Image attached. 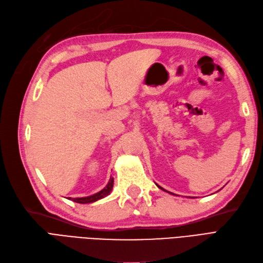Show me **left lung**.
Listing matches in <instances>:
<instances>
[{
    "label": "left lung",
    "instance_id": "8db88e82",
    "mask_svg": "<svg viewBox=\"0 0 263 263\" xmlns=\"http://www.w3.org/2000/svg\"><path fill=\"white\" fill-rule=\"evenodd\" d=\"M158 187H159L160 189H162V190H164V192H167V190H165V189H163V188H162V187H160L159 185H158ZM167 193H170V192H167ZM170 194H172V193H170ZM172 195H174V194H172Z\"/></svg>",
    "mask_w": 263,
    "mask_h": 263
}]
</instances>
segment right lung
Listing matches in <instances>:
<instances>
[{
	"label": "right lung",
	"mask_w": 263,
	"mask_h": 263,
	"mask_svg": "<svg viewBox=\"0 0 263 263\" xmlns=\"http://www.w3.org/2000/svg\"><path fill=\"white\" fill-rule=\"evenodd\" d=\"M113 184H114V179L111 177L110 180H108L107 185L102 189L100 190V192L92 195V196H88V197H81V198H68L69 200L71 199V200L77 202V203H91V202H95V201H98L99 199H102L104 197H106L107 195H110L111 190L113 188Z\"/></svg>",
	"instance_id": "1"
}]
</instances>
